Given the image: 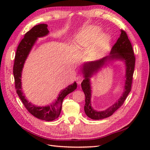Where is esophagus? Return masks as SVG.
I'll use <instances>...</instances> for the list:
<instances>
[{"instance_id":"1","label":"esophagus","mask_w":150,"mask_h":150,"mask_svg":"<svg viewBox=\"0 0 150 150\" xmlns=\"http://www.w3.org/2000/svg\"><path fill=\"white\" fill-rule=\"evenodd\" d=\"M83 79H84V77L82 75H79L76 78L77 83H78V84H80L81 83V82H82V81L83 80Z\"/></svg>"}]
</instances>
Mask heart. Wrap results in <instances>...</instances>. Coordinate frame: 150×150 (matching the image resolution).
<instances>
[{
	"instance_id": "heart-1",
	"label": "heart",
	"mask_w": 150,
	"mask_h": 150,
	"mask_svg": "<svg viewBox=\"0 0 150 150\" xmlns=\"http://www.w3.org/2000/svg\"><path fill=\"white\" fill-rule=\"evenodd\" d=\"M101 34L102 31L98 27L88 26L81 32L78 38V42L83 47L91 46L96 43L94 56L96 58H101L106 54L110 44V36Z\"/></svg>"
}]
</instances>
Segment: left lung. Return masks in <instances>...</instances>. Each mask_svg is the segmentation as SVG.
<instances>
[{
	"label": "left lung",
	"mask_w": 150,
	"mask_h": 150,
	"mask_svg": "<svg viewBox=\"0 0 150 150\" xmlns=\"http://www.w3.org/2000/svg\"><path fill=\"white\" fill-rule=\"evenodd\" d=\"M120 60L124 61L126 66L125 83L124 91L122 96L115 104L106 110L98 112L94 110L91 106V88L90 78L97 73L103 66L112 60ZM135 65V56L131 43L126 32L121 30V34L117 42L111 49L110 56L102 58L101 59L84 63L81 67L84 79L81 83V87L85 94L84 112L88 117L92 120H101L110 117L124 103L125 99L131 91L133 76Z\"/></svg>",
	"instance_id": "8db88e82"
}]
</instances>
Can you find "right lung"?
<instances>
[{
    "label": "right lung",
    "instance_id": "1",
    "mask_svg": "<svg viewBox=\"0 0 150 150\" xmlns=\"http://www.w3.org/2000/svg\"><path fill=\"white\" fill-rule=\"evenodd\" d=\"M48 34L47 25L46 24L36 25L25 33L24 38L22 39L17 49L13 67V74L16 92L28 111L38 119L51 121L57 119L59 116L63 99L68 94L74 91L77 88L76 83L74 82L61 91L56 101L46 106H37L29 102L22 91L21 83L22 69L32 48L37 41L38 38L44 37Z\"/></svg>",
    "mask_w": 150,
    "mask_h": 150
}]
</instances>
